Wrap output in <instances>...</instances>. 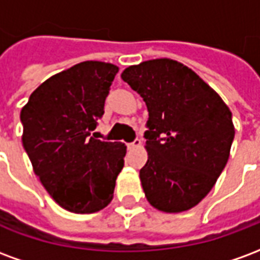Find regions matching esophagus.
Wrapping results in <instances>:
<instances>
[{
  "label": "esophagus",
  "instance_id": "1",
  "mask_svg": "<svg viewBox=\"0 0 260 260\" xmlns=\"http://www.w3.org/2000/svg\"><path fill=\"white\" fill-rule=\"evenodd\" d=\"M141 139H135L134 142H131V143H128V149H135V147H139L141 146Z\"/></svg>",
  "mask_w": 260,
  "mask_h": 260
}]
</instances>
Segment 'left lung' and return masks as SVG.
Listing matches in <instances>:
<instances>
[{"label":"left lung","mask_w":260,"mask_h":260,"mask_svg":"<svg viewBox=\"0 0 260 260\" xmlns=\"http://www.w3.org/2000/svg\"><path fill=\"white\" fill-rule=\"evenodd\" d=\"M121 78L146 103L147 157L139 171L149 203L166 213L196 206L227 164L233 114L210 86L169 58L126 68Z\"/></svg>","instance_id":"left-lung-1"}]
</instances>
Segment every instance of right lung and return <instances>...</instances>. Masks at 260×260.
<instances>
[{"label":"right lung","mask_w":260,"mask_h":260,"mask_svg":"<svg viewBox=\"0 0 260 260\" xmlns=\"http://www.w3.org/2000/svg\"><path fill=\"white\" fill-rule=\"evenodd\" d=\"M118 67L85 61L47 79L20 111L23 147L59 206L94 213L113 199L126 146L91 138Z\"/></svg>","instance_id":"right-lung-1"}]
</instances>
